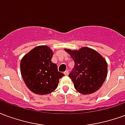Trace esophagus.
<instances>
[{
  "label": "esophagus",
  "mask_w": 125,
  "mask_h": 125,
  "mask_svg": "<svg viewBox=\"0 0 125 125\" xmlns=\"http://www.w3.org/2000/svg\"><path fill=\"white\" fill-rule=\"evenodd\" d=\"M68 74H69V71L66 70L64 72V75H65V76H68Z\"/></svg>",
  "instance_id": "esophagus-1"
}]
</instances>
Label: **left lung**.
I'll return each mask as SVG.
<instances>
[{"mask_svg": "<svg viewBox=\"0 0 125 125\" xmlns=\"http://www.w3.org/2000/svg\"><path fill=\"white\" fill-rule=\"evenodd\" d=\"M74 61V67L69 74L75 89L88 94L99 89L107 76V63L95 50L82 47L77 51L65 49Z\"/></svg>", "mask_w": 125, "mask_h": 125, "instance_id": "left-lung-1", "label": "left lung"}]
</instances>
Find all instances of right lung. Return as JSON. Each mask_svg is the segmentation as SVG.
Masks as SVG:
<instances>
[{"instance_id": "obj_1", "label": "right lung", "mask_w": 125, "mask_h": 125, "mask_svg": "<svg viewBox=\"0 0 125 125\" xmlns=\"http://www.w3.org/2000/svg\"><path fill=\"white\" fill-rule=\"evenodd\" d=\"M53 52L46 45L37 46L26 54L21 62V73L31 91L37 94H48L57 88L64 74L57 70L52 62Z\"/></svg>"}]
</instances>
